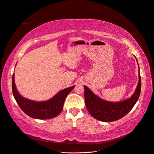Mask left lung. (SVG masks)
<instances>
[{"label":"left lung","instance_id":"obj_1","mask_svg":"<svg viewBox=\"0 0 154 154\" xmlns=\"http://www.w3.org/2000/svg\"><path fill=\"white\" fill-rule=\"evenodd\" d=\"M139 82L133 96L129 99L116 103L101 99L87 86H84L85 104L89 113L96 119L105 122L116 121L125 116L133 109L140 94L141 79L139 67Z\"/></svg>","mask_w":154,"mask_h":154}]
</instances>
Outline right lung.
I'll list each match as a JSON object with an SVG mask.
<instances>
[{"label":"right lung","mask_w":154,"mask_h":154,"mask_svg":"<svg viewBox=\"0 0 154 154\" xmlns=\"http://www.w3.org/2000/svg\"><path fill=\"white\" fill-rule=\"evenodd\" d=\"M74 87L75 86H72L60 90L47 101H36L26 99L19 94L15 85L14 73L12 76V92L15 101L23 112L35 119H51L57 116L62 111L66 96Z\"/></svg>","instance_id":"add662e5"}]
</instances>
